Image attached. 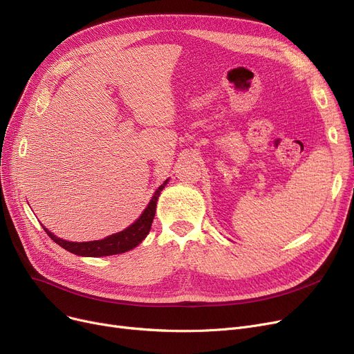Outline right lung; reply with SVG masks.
Here are the masks:
<instances>
[{"instance_id": "add662e5", "label": "right lung", "mask_w": 354, "mask_h": 354, "mask_svg": "<svg viewBox=\"0 0 354 354\" xmlns=\"http://www.w3.org/2000/svg\"><path fill=\"white\" fill-rule=\"evenodd\" d=\"M166 183H167V179L156 189L151 202H149L147 208L143 211V214L135 224L127 227L122 232L113 234L104 239L90 241V243H71V241H64L59 236H55L54 234L48 232L44 227L43 228L55 244H59L62 248L70 251L71 254L82 255V257H104V255H115V254L126 252L139 245L145 239V236L149 234V231H151V225L156 212V202Z\"/></svg>"}]
</instances>
